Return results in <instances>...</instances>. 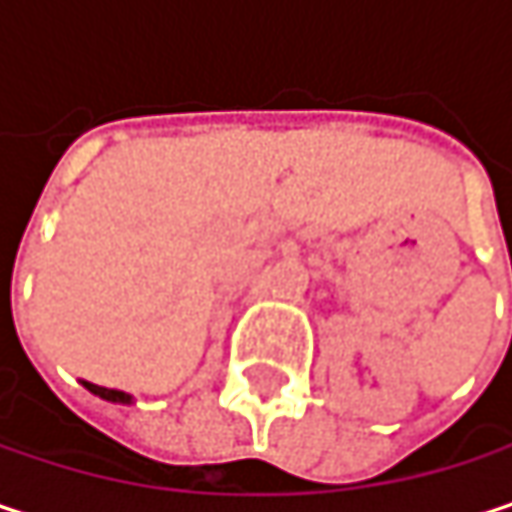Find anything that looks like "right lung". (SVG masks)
Segmentation results:
<instances>
[{
    "instance_id": "obj_1",
    "label": "right lung",
    "mask_w": 512,
    "mask_h": 512,
    "mask_svg": "<svg viewBox=\"0 0 512 512\" xmlns=\"http://www.w3.org/2000/svg\"><path fill=\"white\" fill-rule=\"evenodd\" d=\"M85 388H88L91 394L103 397V400H112V403H130V394H124V391H112V388H103V385H91V382H85Z\"/></svg>"
}]
</instances>
